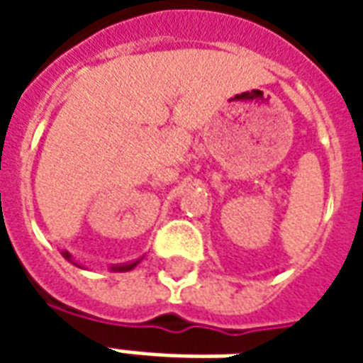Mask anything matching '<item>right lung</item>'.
<instances>
[{
	"mask_svg": "<svg viewBox=\"0 0 363 363\" xmlns=\"http://www.w3.org/2000/svg\"><path fill=\"white\" fill-rule=\"evenodd\" d=\"M62 257H64L66 260H69V262H72V264H75V267H79L77 262H74V260H72V255H69L67 251L62 252ZM140 260H142V259H140ZM140 260H135V262H130V264H122V267H112L111 270H112V272H128V270H132L134 267H138V264H140ZM79 268H82V267H79Z\"/></svg>",
	"mask_w": 363,
	"mask_h": 363,
	"instance_id": "obj_1",
	"label": "right lung"
}]
</instances>
